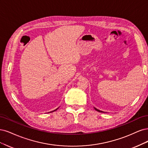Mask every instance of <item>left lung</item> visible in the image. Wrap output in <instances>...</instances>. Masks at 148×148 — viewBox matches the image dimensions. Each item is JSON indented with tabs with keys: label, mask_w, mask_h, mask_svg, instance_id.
I'll return each instance as SVG.
<instances>
[{
	"label": "left lung",
	"mask_w": 148,
	"mask_h": 148,
	"mask_svg": "<svg viewBox=\"0 0 148 148\" xmlns=\"http://www.w3.org/2000/svg\"><path fill=\"white\" fill-rule=\"evenodd\" d=\"M95 110H97V111H98V112H103V111H99V110H98V109H96V108H95Z\"/></svg>",
	"instance_id": "1"
}]
</instances>
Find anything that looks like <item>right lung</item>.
Returning a JSON list of instances; mask_svg holds the SVG:
<instances>
[{
    "instance_id": "obj_1",
    "label": "right lung",
    "mask_w": 148,
    "mask_h": 148,
    "mask_svg": "<svg viewBox=\"0 0 148 148\" xmlns=\"http://www.w3.org/2000/svg\"><path fill=\"white\" fill-rule=\"evenodd\" d=\"M56 110H57V109H55V111H56ZM53 111H52V112H53Z\"/></svg>"
}]
</instances>
